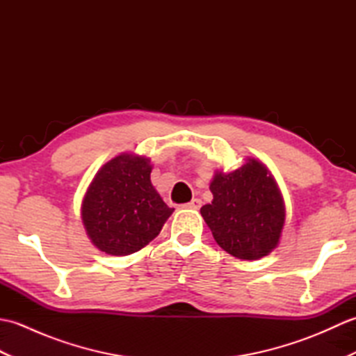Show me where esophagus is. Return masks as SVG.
Listing matches in <instances>:
<instances>
[{"mask_svg": "<svg viewBox=\"0 0 356 356\" xmlns=\"http://www.w3.org/2000/svg\"><path fill=\"white\" fill-rule=\"evenodd\" d=\"M202 205L200 199H193L190 203H185L184 208H190V209H199Z\"/></svg>", "mask_w": 356, "mask_h": 356, "instance_id": "esophagus-1", "label": "esophagus"}]
</instances>
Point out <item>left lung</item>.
I'll return each instance as SVG.
<instances>
[{
    "label": "left lung",
    "mask_w": 356,
    "mask_h": 356,
    "mask_svg": "<svg viewBox=\"0 0 356 356\" xmlns=\"http://www.w3.org/2000/svg\"><path fill=\"white\" fill-rule=\"evenodd\" d=\"M213 202L200 208L217 245L241 260L268 255L278 243L284 207L264 165L255 159L229 174L216 172Z\"/></svg>",
    "instance_id": "1"
}]
</instances>
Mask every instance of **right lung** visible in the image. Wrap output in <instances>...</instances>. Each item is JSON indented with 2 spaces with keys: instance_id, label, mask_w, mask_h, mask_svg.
<instances>
[{
  "instance_id": "add662e5",
  "label": "right lung",
  "mask_w": 356,
  "mask_h": 356,
  "mask_svg": "<svg viewBox=\"0 0 356 356\" xmlns=\"http://www.w3.org/2000/svg\"><path fill=\"white\" fill-rule=\"evenodd\" d=\"M148 159L120 154L97 171L82 202V222L95 246L128 255L159 236L168 208L149 180Z\"/></svg>"
}]
</instances>
